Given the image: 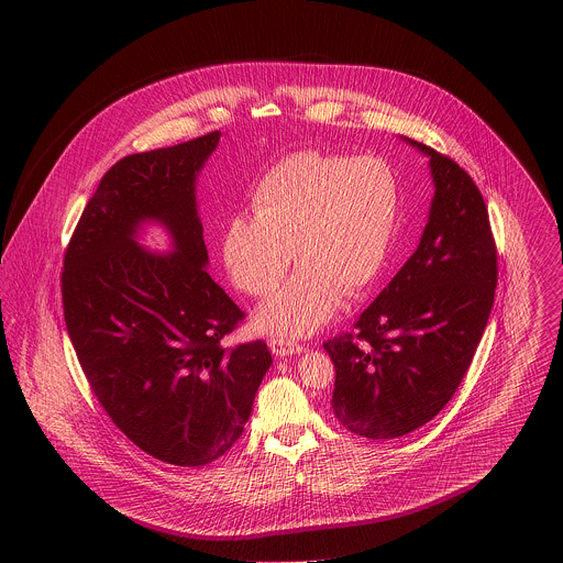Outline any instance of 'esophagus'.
Instances as JSON below:
<instances>
[{"mask_svg":"<svg viewBox=\"0 0 563 563\" xmlns=\"http://www.w3.org/2000/svg\"><path fill=\"white\" fill-rule=\"evenodd\" d=\"M269 349H272L276 356H291V354H299V352L306 350L301 344H295V342L283 340V338H272L269 340Z\"/></svg>","mask_w":563,"mask_h":563,"instance_id":"1","label":"esophagus"}]
</instances>
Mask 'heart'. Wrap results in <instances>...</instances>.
<instances>
[{
  "instance_id": "heart-1",
  "label": "heart",
  "mask_w": 563,
  "mask_h": 563,
  "mask_svg": "<svg viewBox=\"0 0 563 563\" xmlns=\"http://www.w3.org/2000/svg\"><path fill=\"white\" fill-rule=\"evenodd\" d=\"M253 211L225 223L223 266L241 291L264 299L295 257L301 268L260 312V327L283 338L308 335L331 321L342 294L367 291L384 268L399 181L379 158L297 152L260 179Z\"/></svg>"
}]
</instances>
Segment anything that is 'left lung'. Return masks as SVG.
Masks as SVG:
<instances>
[{"label":"left lung","instance_id":"8db88e82","mask_svg":"<svg viewBox=\"0 0 563 563\" xmlns=\"http://www.w3.org/2000/svg\"><path fill=\"white\" fill-rule=\"evenodd\" d=\"M434 196L416 253L354 322L322 346L335 367L331 407L354 434L395 439L430 422L471 367L494 306L498 255L482 191L429 145Z\"/></svg>","mask_w":563,"mask_h":563}]
</instances>
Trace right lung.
<instances>
[{"label": "right lung", "mask_w": 563, "mask_h": 563, "mask_svg": "<svg viewBox=\"0 0 563 563\" xmlns=\"http://www.w3.org/2000/svg\"><path fill=\"white\" fill-rule=\"evenodd\" d=\"M219 136L115 162L60 274L65 324L95 397L136 448L175 466H205L239 441L272 365L262 340L223 346L244 312L205 269L196 177ZM147 220L169 230L168 256L135 242Z\"/></svg>", "instance_id": "obj_1"}]
</instances>
